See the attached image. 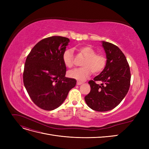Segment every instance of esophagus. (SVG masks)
<instances>
[{
    "instance_id": "1",
    "label": "esophagus",
    "mask_w": 149,
    "mask_h": 149,
    "mask_svg": "<svg viewBox=\"0 0 149 149\" xmlns=\"http://www.w3.org/2000/svg\"><path fill=\"white\" fill-rule=\"evenodd\" d=\"M81 84H83V82H81V81H77V85H81Z\"/></svg>"
}]
</instances>
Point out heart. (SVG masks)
Here are the masks:
<instances>
[{
    "instance_id": "obj_1",
    "label": "heart",
    "mask_w": 149,
    "mask_h": 149,
    "mask_svg": "<svg viewBox=\"0 0 149 149\" xmlns=\"http://www.w3.org/2000/svg\"><path fill=\"white\" fill-rule=\"evenodd\" d=\"M78 50L86 58L82 66L83 67L71 70L68 72L71 78L84 81L91 75L93 72L98 74L104 69L106 63L105 56L101 54H96V50L89 45H83L78 48ZM63 61L68 68L73 66V53L70 49H66L63 54Z\"/></svg>"
}]
</instances>
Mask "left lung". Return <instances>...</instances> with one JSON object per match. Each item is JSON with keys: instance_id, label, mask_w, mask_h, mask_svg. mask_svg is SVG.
<instances>
[{"instance_id": "left-lung-1", "label": "left lung", "mask_w": 149, "mask_h": 149, "mask_svg": "<svg viewBox=\"0 0 149 149\" xmlns=\"http://www.w3.org/2000/svg\"><path fill=\"white\" fill-rule=\"evenodd\" d=\"M106 65L101 73L88 83L91 91L84 100L91 109L105 112L118 106L127 94L130 83V71L127 59L115 45L102 41ZM102 83L98 85L96 81Z\"/></svg>"}]
</instances>
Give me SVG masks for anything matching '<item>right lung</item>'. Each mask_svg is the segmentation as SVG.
Returning a JSON list of instances; mask_svg holds the SVG:
<instances>
[{"label": "right lung", "instance_id": "right-lung-1", "mask_svg": "<svg viewBox=\"0 0 149 149\" xmlns=\"http://www.w3.org/2000/svg\"><path fill=\"white\" fill-rule=\"evenodd\" d=\"M69 38L53 36L35 45L26 57L24 84L32 101L40 108L52 111L62 104L76 81L65 77L63 54Z\"/></svg>", "mask_w": 149, "mask_h": 149}]
</instances>
